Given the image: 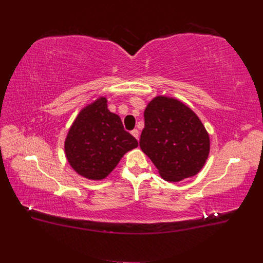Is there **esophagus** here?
Segmentation results:
<instances>
[{
	"label": "esophagus",
	"mask_w": 263,
	"mask_h": 263,
	"mask_svg": "<svg viewBox=\"0 0 263 263\" xmlns=\"http://www.w3.org/2000/svg\"><path fill=\"white\" fill-rule=\"evenodd\" d=\"M132 135L133 136L136 138V139H138L139 138V132L137 130V129H134V130H132Z\"/></svg>",
	"instance_id": "obj_1"
}]
</instances>
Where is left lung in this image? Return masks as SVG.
<instances>
[{
  "instance_id": "left-lung-1",
  "label": "left lung",
  "mask_w": 263,
  "mask_h": 263,
  "mask_svg": "<svg viewBox=\"0 0 263 263\" xmlns=\"http://www.w3.org/2000/svg\"><path fill=\"white\" fill-rule=\"evenodd\" d=\"M139 146L163 180L179 182L201 171L210 136L197 115L179 100L156 97L145 109Z\"/></svg>"
}]
</instances>
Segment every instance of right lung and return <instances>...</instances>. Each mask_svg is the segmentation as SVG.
<instances>
[{
	"mask_svg": "<svg viewBox=\"0 0 263 263\" xmlns=\"http://www.w3.org/2000/svg\"><path fill=\"white\" fill-rule=\"evenodd\" d=\"M137 147L136 138L124 129L121 117L109 112L103 97L81 109L65 141L68 162L90 180L105 179L127 151Z\"/></svg>",
	"mask_w": 263,
	"mask_h": 263,
	"instance_id": "right-lung-1",
	"label": "right lung"
}]
</instances>
